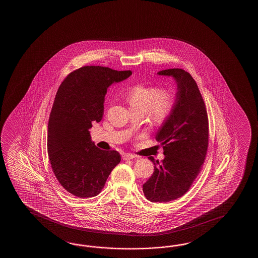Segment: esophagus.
Returning <instances> with one entry per match:
<instances>
[{
    "label": "esophagus",
    "instance_id": "34e87169",
    "mask_svg": "<svg viewBox=\"0 0 258 258\" xmlns=\"http://www.w3.org/2000/svg\"><path fill=\"white\" fill-rule=\"evenodd\" d=\"M136 158L134 155H132V154H124L123 156H122V159L123 160H131V159H134Z\"/></svg>",
    "mask_w": 258,
    "mask_h": 258
}]
</instances>
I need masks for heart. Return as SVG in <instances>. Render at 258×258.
<instances>
[{
    "label": "heart",
    "instance_id": "obj_1",
    "mask_svg": "<svg viewBox=\"0 0 258 258\" xmlns=\"http://www.w3.org/2000/svg\"><path fill=\"white\" fill-rule=\"evenodd\" d=\"M126 100L132 111L148 112L154 124H162L173 112L176 105L175 94L152 86H137L127 93Z\"/></svg>",
    "mask_w": 258,
    "mask_h": 258
}]
</instances>
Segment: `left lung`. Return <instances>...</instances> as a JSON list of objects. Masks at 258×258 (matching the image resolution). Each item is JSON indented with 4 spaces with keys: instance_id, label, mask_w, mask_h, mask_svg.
<instances>
[{
    "instance_id": "left-lung-1",
    "label": "left lung",
    "mask_w": 258,
    "mask_h": 258,
    "mask_svg": "<svg viewBox=\"0 0 258 258\" xmlns=\"http://www.w3.org/2000/svg\"><path fill=\"white\" fill-rule=\"evenodd\" d=\"M157 74L174 79L176 105L156 134L165 157L161 162L148 158L154 172L143 184V192L151 202L167 203L182 197L199 173L209 146V120L203 98L189 73L173 68Z\"/></svg>"
}]
</instances>
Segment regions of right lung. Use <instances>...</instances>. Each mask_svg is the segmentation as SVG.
I'll use <instances>...</instances> for the list:
<instances>
[{
    "mask_svg": "<svg viewBox=\"0 0 258 258\" xmlns=\"http://www.w3.org/2000/svg\"><path fill=\"white\" fill-rule=\"evenodd\" d=\"M131 75L109 67L84 66L68 75L58 88L49 114L48 154L57 180L77 198L99 195L121 161L116 150L96 147L89 129L103 117L107 89Z\"/></svg>",
    "mask_w": 258,
    "mask_h": 258,
    "instance_id": "1",
    "label": "right lung"
}]
</instances>
